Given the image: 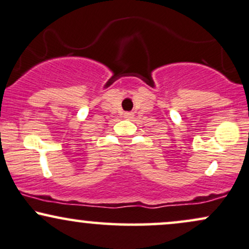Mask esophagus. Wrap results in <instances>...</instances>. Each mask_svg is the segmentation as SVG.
Listing matches in <instances>:
<instances>
[{
	"label": "esophagus",
	"instance_id": "obj_1",
	"mask_svg": "<svg viewBox=\"0 0 249 249\" xmlns=\"http://www.w3.org/2000/svg\"><path fill=\"white\" fill-rule=\"evenodd\" d=\"M124 118L126 119L133 118V112H124Z\"/></svg>",
	"mask_w": 249,
	"mask_h": 249
}]
</instances>
